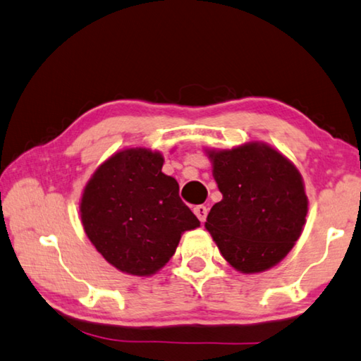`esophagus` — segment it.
Here are the masks:
<instances>
[{
  "instance_id": "esophagus-1",
  "label": "esophagus",
  "mask_w": 361,
  "mask_h": 361,
  "mask_svg": "<svg viewBox=\"0 0 361 361\" xmlns=\"http://www.w3.org/2000/svg\"><path fill=\"white\" fill-rule=\"evenodd\" d=\"M193 212H195V215L198 216V220L201 221V223H204L206 221V219H207V207L206 206H196L195 209H193Z\"/></svg>"
}]
</instances>
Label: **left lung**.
Instances as JSON below:
<instances>
[{
	"label": "left lung",
	"mask_w": 361,
	"mask_h": 361,
	"mask_svg": "<svg viewBox=\"0 0 361 361\" xmlns=\"http://www.w3.org/2000/svg\"><path fill=\"white\" fill-rule=\"evenodd\" d=\"M223 200L206 229L235 270L257 274L280 262L307 221L308 198L298 169L264 142L209 151Z\"/></svg>",
	"instance_id": "8db88e82"
}]
</instances>
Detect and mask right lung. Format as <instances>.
Masks as SVG:
<instances>
[{"instance_id": "obj_1", "label": "right lung", "mask_w": 361, "mask_h": 361, "mask_svg": "<svg viewBox=\"0 0 361 361\" xmlns=\"http://www.w3.org/2000/svg\"><path fill=\"white\" fill-rule=\"evenodd\" d=\"M163 157L130 147L111 155L86 183L80 202L87 239L113 267L151 276L200 220L179 196V183L161 173Z\"/></svg>"}]
</instances>
